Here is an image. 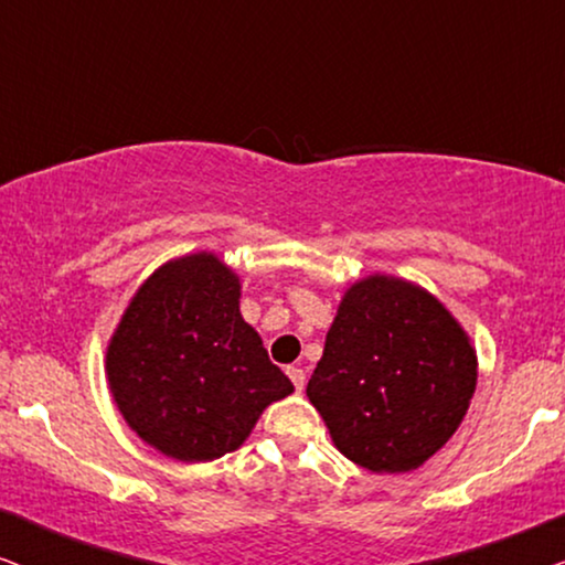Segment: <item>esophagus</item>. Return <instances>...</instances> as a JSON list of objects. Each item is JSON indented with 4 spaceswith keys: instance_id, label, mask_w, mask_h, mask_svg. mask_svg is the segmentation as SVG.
Returning a JSON list of instances; mask_svg holds the SVG:
<instances>
[{
    "instance_id": "obj_1",
    "label": "esophagus",
    "mask_w": 565,
    "mask_h": 565,
    "mask_svg": "<svg viewBox=\"0 0 565 565\" xmlns=\"http://www.w3.org/2000/svg\"><path fill=\"white\" fill-rule=\"evenodd\" d=\"M288 377L292 381V385H296V391H303L306 385V373L300 367H288Z\"/></svg>"
}]
</instances>
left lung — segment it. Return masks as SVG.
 Wrapping results in <instances>:
<instances>
[{
    "mask_svg": "<svg viewBox=\"0 0 565 565\" xmlns=\"http://www.w3.org/2000/svg\"><path fill=\"white\" fill-rule=\"evenodd\" d=\"M476 381V347L443 300L375 273L344 290L306 396L347 460L408 473L458 431Z\"/></svg>",
    "mask_w": 565,
    "mask_h": 565,
    "instance_id": "obj_1",
    "label": "left lung"
}]
</instances>
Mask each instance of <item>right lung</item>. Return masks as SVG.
<instances>
[{
	"instance_id": "add662e5",
	"label": "right lung",
	"mask_w": 565,
	"mask_h": 565,
	"mask_svg": "<svg viewBox=\"0 0 565 565\" xmlns=\"http://www.w3.org/2000/svg\"><path fill=\"white\" fill-rule=\"evenodd\" d=\"M242 280L213 252L174 257L134 292L105 352L122 419L182 462L244 445L262 412L292 393L238 311Z\"/></svg>"
}]
</instances>
